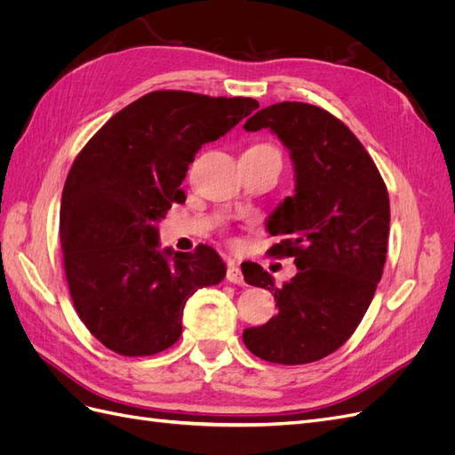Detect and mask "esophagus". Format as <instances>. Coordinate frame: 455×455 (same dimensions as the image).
I'll return each instance as SVG.
<instances>
[{"label":"esophagus","instance_id":"esophagus-1","mask_svg":"<svg viewBox=\"0 0 455 455\" xmlns=\"http://www.w3.org/2000/svg\"><path fill=\"white\" fill-rule=\"evenodd\" d=\"M226 279L233 284H243L244 279H243V273L239 269V266L233 264V261H229L228 264V273H226Z\"/></svg>","mask_w":455,"mask_h":455}]
</instances>
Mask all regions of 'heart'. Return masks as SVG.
<instances>
[{
    "label": "heart",
    "mask_w": 455,
    "mask_h": 455,
    "mask_svg": "<svg viewBox=\"0 0 455 455\" xmlns=\"http://www.w3.org/2000/svg\"><path fill=\"white\" fill-rule=\"evenodd\" d=\"M254 148H271V146H254Z\"/></svg>",
    "instance_id": "1"
}]
</instances>
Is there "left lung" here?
<instances>
[{
    "label": "left lung",
    "instance_id": "obj_1",
    "mask_svg": "<svg viewBox=\"0 0 455 455\" xmlns=\"http://www.w3.org/2000/svg\"><path fill=\"white\" fill-rule=\"evenodd\" d=\"M271 129L291 151L296 189L267 220L281 241L271 256L294 258L298 273L275 286L264 267L244 281L267 288L279 313L246 328L244 346L277 364H307L346 343L361 324L381 279L389 239V194L359 139L304 102H281L246 119L244 131Z\"/></svg>",
    "mask_w": 455,
    "mask_h": 455
}]
</instances>
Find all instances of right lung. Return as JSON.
I'll list each match as a JSON object with an SVG mask.
<instances>
[{"label":"right lung","instance_id":"add662e5","mask_svg":"<svg viewBox=\"0 0 455 455\" xmlns=\"http://www.w3.org/2000/svg\"><path fill=\"white\" fill-rule=\"evenodd\" d=\"M259 104L188 91H154L123 108L79 151L60 203V244L79 319L102 346L156 355L182 334L184 306L218 284L226 266L212 246L159 251L157 222L203 144L229 132Z\"/></svg>","mask_w":455,"mask_h":455}]
</instances>
